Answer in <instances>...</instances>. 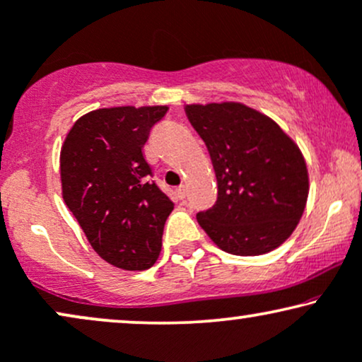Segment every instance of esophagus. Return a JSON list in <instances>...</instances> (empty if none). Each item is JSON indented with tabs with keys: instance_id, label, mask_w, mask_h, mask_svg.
Listing matches in <instances>:
<instances>
[{
	"instance_id": "obj_1",
	"label": "esophagus",
	"mask_w": 362,
	"mask_h": 362,
	"mask_svg": "<svg viewBox=\"0 0 362 362\" xmlns=\"http://www.w3.org/2000/svg\"><path fill=\"white\" fill-rule=\"evenodd\" d=\"M177 197H178V199H180V200L185 199V197H187V187H185V185L178 187V189H177Z\"/></svg>"
}]
</instances>
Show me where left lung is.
Listing matches in <instances>:
<instances>
[{"label":"left lung","mask_w":362,"mask_h":362,"mask_svg":"<svg viewBox=\"0 0 362 362\" xmlns=\"http://www.w3.org/2000/svg\"><path fill=\"white\" fill-rule=\"evenodd\" d=\"M217 177V200L197 214L228 254H267L303 217L309 177L300 150L271 118L240 103L187 105Z\"/></svg>","instance_id":"8db88e82"}]
</instances>
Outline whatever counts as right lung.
I'll return each instance as SVG.
<instances>
[{"label": "right lung", "mask_w": 362, "mask_h": 362, "mask_svg": "<svg viewBox=\"0 0 362 362\" xmlns=\"http://www.w3.org/2000/svg\"><path fill=\"white\" fill-rule=\"evenodd\" d=\"M168 107H115L75 122L59 157L63 200L103 260L145 271L158 259L173 202L150 180L144 145Z\"/></svg>", "instance_id": "add662e5"}]
</instances>
